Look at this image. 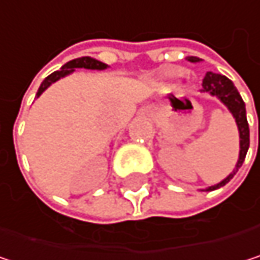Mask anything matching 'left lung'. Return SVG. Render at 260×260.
Returning a JSON list of instances; mask_svg holds the SVG:
<instances>
[{"label":"left lung","instance_id":"obj_1","mask_svg":"<svg viewBox=\"0 0 260 260\" xmlns=\"http://www.w3.org/2000/svg\"><path fill=\"white\" fill-rule=\"evenodd\" d=\"M186 60L191 63L202 61L199 57H188ZM202 85H203V91L209 93L211 96H215L217 99H220L221 104H224L228 107V110L234 116L238 131H239V158H238V162L235 166L234 172L226 179L218 182L217 185H212V186H208L206 189H203V191H214L220 186H224L236 175V172L241 169V166L245 159L248 146H250V129H248V122H247V116H245V104H244L239 91L236 90V87L231 79L221 75V74L208 72L205 75Z\"/></svg>","mask_w":260,"mask_h":260}]
</instances>
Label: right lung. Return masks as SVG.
<instances>
[{
    "instance_id": "1",
    "label": "right lung",
    "mask_w": 260,
    "mask_h": 260,
    "mask_svg": "<svg viewBox=\"0 0 260 260\" xmlns=\"http://www.w3.org/2000/svg\"><path fill=\"white\" fill-rule=\"evenodd\" d=\"M107 68H108V64H105V63H102V61H99V60H96V58H91V57H81V58L71 60V61H68L66 64H63L60 71H55L54 74H51L49 77H46V78L43 79V82L40 84V87H39V90H37L36 98H39L51 84H54V82H57L58 79L64 78V77L74 74L75 69L105 71Z\"/></svg>"
}]
</instances>
